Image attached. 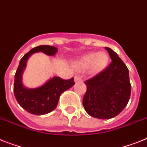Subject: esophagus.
Instances as JSON below:
<instances>
[{
  "instance_id": "obj_1",
  "label": "esophagus",
  "mask_w": 147,
  "mask_h": 147,
  "mask_svg": "<svg viewBox=\"0 0 147 147\" xmlns=\"http://www.w3.org/2000/svg\"><path fill=\"white\" fill-rule=\"evenodd\" d=\"M81 81V77L80 76H74V82H80Z\"/></svg>"
}]
</instances>
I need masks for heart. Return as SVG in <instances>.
<instances>
[{
	"mask_svg": "<svg viewBox=\"0 0 147 147\" xmlns=\"http://www.w3.org/2000/svg\"><path fill=\"white\" fill-rule=\"evenodd\" d=\"M109 61V56L105 51L89 52L76 59L74 61V67L80 71L89 68L92 74H99L107 68Z\"/></svg>",
	"mask_w": 147,
	"mask_h": 147,
	"instance_id": "heart-1",
	"label": "heart"
}]
</instances>
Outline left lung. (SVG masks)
<instances>
[{"label":"left lung","instance_id":"1","mask_svg":"<svg viewBox=\"0 0 147 147\" xmlns=\"http://www.w3.org/2000/svg\"><path fill=\"white\" fill-rule=\"evenodd\" d=\"M112 60L109 66L85 83L87 91L82 100L86 112L98 119H111L126 106L131 94L129 70L118 55L105 47Z\"/></svg>","mask_w":147,"mask_h":147}]
</instances>
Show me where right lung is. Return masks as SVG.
Masks as SVG:
<instances>
[{"instance_id":"1","label":"right lung","mask_w":147,"mask_h":147,"mask_svg":"<svg viewBox=\"0 0 147 147\" xmlns=\"http://www.w3.org/2000/svg\"><path fill=\"white\" fill-rule=\"evenodd\" d=\"M41 52L47 56H55L57 48L50 45H40L31 49L20 60L15 74L14 94L20 106L27 112L36 115H46L57 106L60 95L75 84L74 78L62 80L59 76H53L44 85L35 88H28L22 82V74L27 66L28 59L33 53Z\"/></svg>"}]
</instances>
